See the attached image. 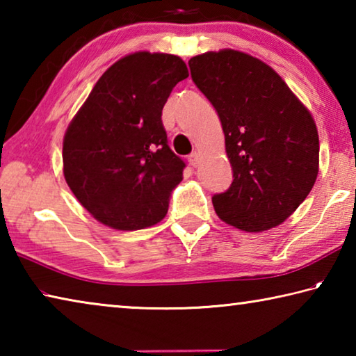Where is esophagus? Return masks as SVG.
Segmentation results:
<instances>
[{
	"mask_svg": "<svg viewBox=\"0 0 356 356\" xmlns=\"http://www.w3.org/2000/svg\"><path fill=\"white\" fill-rule=\"evenodd\" d=\"M200 160H201L200 152H193V154L188 155V163H190L193 168H196L197 165H200Z\"/></svg>",
	"mask_w": 356,
	"mask_h": 356,
	"instance_id": "34e87169",
	"label": "esophagus"
}]
</instances>
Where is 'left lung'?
I'll use <instances>...</instances> for the list:
<instances>
[{
	"mask_svg": "<svg viewBox=\"0 0 356 356\" xmlns=\"http://www.w3.org/2000/svg\"><path fill=\"white\" fill-rule=\"evenodd\" d=\"M191 78L218 113L232 184L212 197L227 225L262 232L306 200L318 172V134L311 113L284 80L237 50L188 61Z\"/></svg>",
	"mask_w": 356,
	"mask_h": 356,
	"instance_id": "left-lung-1",
	"label": "left lung"
}]
</instances>
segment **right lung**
Wrapping results in <instances>:
<instances>
[{"label":"right lung","mask_w":356,"mask_h":356,"mask_svg":"<svg viewBox=\"0 0 356 356\" xmlns=\"http://www.w3.org/2000/svg\"><path fill=\"white\" fill-rule=\"evenodd\" d=\"M188 69L179 56L138 51L114 63L72 119L64 177L95 220L136 231L165 218L184 160L168 146L161 110Z\"/></svg>","instance_id":"right-lung-1"}]
</instances>
